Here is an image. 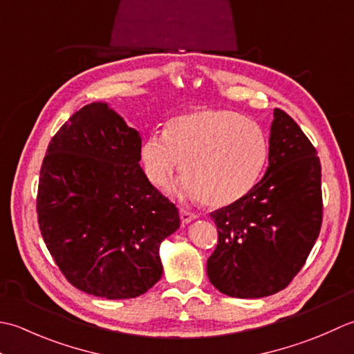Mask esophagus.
<instances>
[{"mask_svg":"<svg viewBox=\"0 0 354 354\" xmlns=\"http://www.w3.org/2000/svg\"><path fill=\"white\" fill-rule=\"evenodd\" d=\"M196 218H197L196 214L186 211V209H180V220H182L183 225H187V223H191L192 220H196Z\"/></svg>","mask_w":354,"mask_h":354,"instance_id":"34e87169","label":"esophagus"}]
</instances>
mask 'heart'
<instances>
[{
  "mask_svg": "<svg viewBox=\"0 0 354 354\" xmlns=\"http://www.w3.org/2000/svg\"><path fill=\"white\" fill-rule=\"evenodd\" d=\"M269 157V140L257 122L229 110H197L172 118L165 136L142 142L140 162L154 186L182 169L180 191L209 207H225L257 186ZM184 168H181V163Z\"/></svg>",
  "mask_w": 354,
  "mask_h": 354,
  "instance_id": "heart-1",
  "label": "heart"
}]
</instances>
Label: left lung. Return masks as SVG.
Returning <instances> with one entry per match:
<instances>
[{
  "mask_svg": "<svg viewBox=\"0 0 354 354\" xmlns=\"http://www.w3.org/2000/svg\"><path fill=\"white\" fill-rule=\"evenodd\" d=\"M218 244L206 272L227 297L283 290L304 266L322 225L318 153L287 113L273 110L269 167L246 197L211 214Z\"/></svg>",
  "mask_w": 354,
  "mask_h": 354,
  "instance_id": "8db88e82",
  "label": "left lung"
}]
</instances>
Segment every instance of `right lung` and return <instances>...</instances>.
<instances>
[{
  "label": "right lung",
  "instance_id": "right-lung-1",
  "mask_svg": "<svg viewBox=\"0 0 354 354\" xmlns=\"http://www.w3.org/2000/svg\"><path fill=\"white\" fill-rule=\"evenodd\" d=\"M142 139L106 102L82 106L48 143L36 212L71 284L106 299L140 297L162 278L160 244L178 209L140 168Z\"/></svg>",
  "mask_w": 354,
  "mask_h": 354
}]
</instances>
